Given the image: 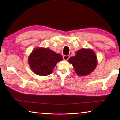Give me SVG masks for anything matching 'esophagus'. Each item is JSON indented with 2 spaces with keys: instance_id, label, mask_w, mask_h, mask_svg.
I'll return each mask as SVG.
<instances>
[{
  "instance_id": "esophagus-1",
  "label": "esophagus",
  "mask_w": 120,
  "mask_h": 120,
  "mask_svg": "<svg viewBox=\"0 0 120 120\" xmlns=\"http://www.w3.org/2000/svg\"><path fill=\"white\" fill-rule=\"evenodd\" d=\"M69 58H70L69 56H63V59H64V60H68Z\"/></svg>"
}]
</instances>
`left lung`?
<instances>
[{
    "label": "left lung",
    "mask_w": 120,
    "mask_h": 120,
    "mask_svg": "<svg viewBox=\"0 0 120 120\" xmlns=\"http://www.w3.org/2000/svg\"><path fill=\"white\" fill-rule=\"evenodd\" d=\"M68 62L72 64L77 75L83 76L93 72L97 64L96 54L94 51L89 49L78 50L75 56L69 59Z\"/></svg>",
    "instance_id": "left-lung-1"
}]
</instances>
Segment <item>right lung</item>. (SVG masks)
<instances>
[{"label": "right lung", "mask_w": 120, "mask_h": 120, "mask_svg": "<svg viewBox=\"0 0 120 120\" xmlns=\"http://www.w3.org/2000/svg\"><path fill=\"white\" fill-rule=\"evenodd\" d=\"M62 56L48 48H36L28 59L30 68L35 74L42 76L50 75Z\"/></svg>", "instance_id": "add662e5"}]
</instances>
